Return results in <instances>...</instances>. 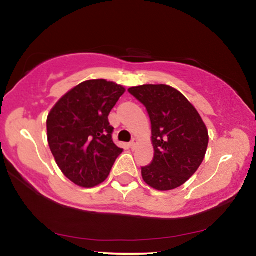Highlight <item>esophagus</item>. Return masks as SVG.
<instances>
[{"instance_id": "1", "label": "esophagus", "mask_w": 256, "mask_h": 256, "mask_svg": "<svg viewBox=\"0 0 256 256\" xmlns=\"http://www.w3.org/2000/svg\"><path fill=\"white\" fill-rule=\"evenodd\" d=\"M137 143H138V142H137L136 138H134V140H132L131 142H130V148H131V149H134V148H136Z\"/></svg>"}]
</instances>
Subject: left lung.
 I'll use <instances>...</instances> for the list:
<instances>
[{
	"label": "left lung",
	"mask_w": 256,
	"mask_h": 256,
	"mask_svg": "<svg viewBox=\"0 0 256 256\" xmlns=\"http://www.w3.org/2000/svg\"><path fill=\"white\" fill-rule=\"evenodd\" d=\"M128 92L146 108L152 122L154 158L142 177L160 192L183 185L198 171L208 146V130L196 108L165 84L132 86Z\"/></svg>",
	"instance_id": "obj_1"
}]
</instances>
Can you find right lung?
<instances>
[{
    "mask_svg": "<svg viewBox=\"0 0 256 256\" xmlns=\"http://www.w3.org/2000/svg\"><path fill=\"white\" fill-rule=\"evenodd\" d=\"M125 88L106 79L86 80L56 102L46 119L48 143L58 168L82 188L107 179L122 149L114 144L108 116Z\"/></svg>",
    "mask_w": 256,
    "mask_h": 256,
    "instance_id": "add662e5",
    "label": "right lung"
}]
</instances>
